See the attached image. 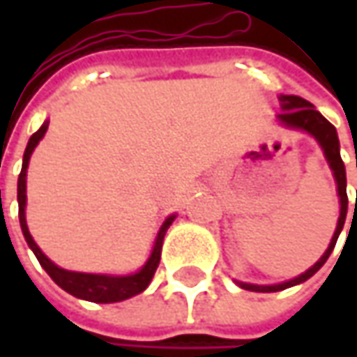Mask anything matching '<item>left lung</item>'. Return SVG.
<instances>
[{"mask_svg": "<svg viewBox=\"0 0 357 357\" xmlns=\"http://www.w3.org/2000/svg\"><path fill=\"white\" fill-rule=\"evenodd\" d=\"M282 105V113L276 115V119L280 121L284 127H290V129H300L310 132L324 151V157L328 160L330 169L334 172V178H336L337 185V197H340V218H337V227L334 236L330 240V246L328 250L322 254V258L314 264L312 268H308L304 274H300L298 278H292L288 282H282V284H272V286H258V284H246V282H236L240 288L244 290H250V292H280V290H286L290 286H296V284H302L308 278H312L320 268L326 264V260L330 258V254L336 246L337 236L344 228V222H346V214H348V195H346V167H344V160L340 157V141H337V132L336 127L328 121L326 117H322V113H318L314 109V105L302 99V97H296V95H280L278 97ZM357 165V160H356Z\"/></svg>", "mask_w": 357, "mask_h": 357, "instance_id": "obj_1", "label": "left lung"}]
</instances>
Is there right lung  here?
I'll list each match as a JSON object with an SVG mask.
<instances>
[{
	"label": "right lung",
	"instance_id": "1",
	"mask_svg": "<svg viewBox=\"0 0 357 357\" xmlns=\"http://www.w3.org/2000/svg\"><path fill=\"white\" fill-rule=\"evenodd\" d=\"M49 127V121H45L41 125V129L31 135L27 149L23 153V165H21L20 178H17V202H20V225L23 230V236L27 240L29 248L33 250L37 256L39 264L43 266V270L47 272L49 276L53 278V282L57 286H61L65 292H69L75 298L81 300H89V302H97V304H111V302H123L127 298L141 294L144 288L151 284L155 272H157L158 262H160V248H162V240L167 230L172 225V220L176 218L174 214H171L160 228H158L157 240H155V246H153V252L149 256V260L144 262V266L129 274V276H109V274H85V272H71V270H65L59 268L57 264H53L45 254L41 252V248L35 244L33 236L29 234V228H27V220H25V202H27V195H25V178H27V167H29V158L33 149L39 144V141L43 139L45 130Z\"/></svg>",
	"mask_w": 357,
	"mask_h": 357
}]
</instances>
